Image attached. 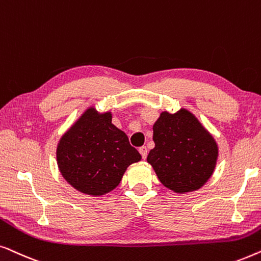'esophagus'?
I'll return each mask as SVG.
<instances>
[{"label": "esophagus", "instance_id": "34e87169", "mask_svg": "<svg viewBox=\"0 0 261 261\" xmlns=\"http://www.w3.org/2000/svg\"><path fill=\"white\" fill-rule=\"evenodd\" d=\"M138 151L141 152V155H142V159L143 160H145L147 159V155H148V149H147V147H141L140 149H138Z\"/></svg>", "mask_w": 261, "mask_h": 261}]
</instances>
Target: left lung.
Listing matches in <instances>:
<instances>
[{
    "label": "left lung",
    "instance_id": "left-lung-1",
    "mask_svg": "<svg viewBox=\"0 0 261 261\" xmlns=\"http://www.w3.org/2000/svg\"><path fill=\"white\" fill-rule=\"evenodd\" d=\"M155 148L149 151L150 163L160 181L176 193L200 189L213 175L218 158L214 137L190 111H167L155 121Z\"/></svg>",
    "mask_w": 261,
    "mask_h": 261
}]
</instances>
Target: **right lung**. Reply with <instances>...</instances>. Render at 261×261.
<instances>
[{
    "label": "right lung",
    "mask_w": 261,
    "mask_h": 261,
    "mask_svg": "<svg viewBox=\"0 0 261 261\" xmlns=\"http://www.w3.org/2000/svg\"><path fill=\"white\" fill-rule=\"evenodd\" d=\"M61 174L80 192L102 196L119 185L130 165L141 161L124 131L112 124L111 112L86 110L57 145Z\"/></svg>",
    "instance_id": "add662e5"
}]
</instances>
